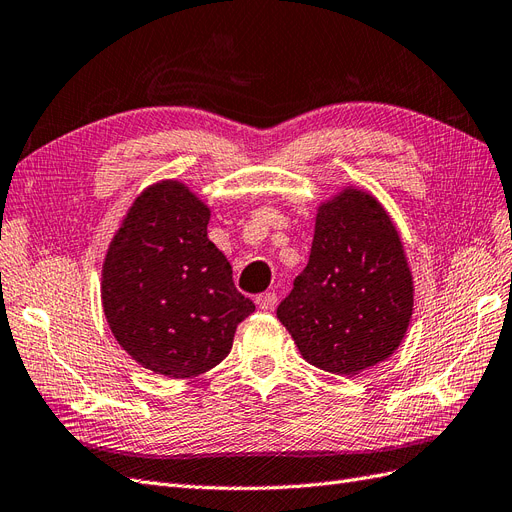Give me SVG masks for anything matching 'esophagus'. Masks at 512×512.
Segmentation results:
<instances>
[{"instance_id":"esophagus-1","label":"esophagus","mask_w":512,"mask_h":512,"mask_svg":"<svg viewBox=\"0 0 512 512\" xmlns=\"http://www.w3.org/2000/svg\"><path fill=\"white\" fill-rule=\"evenodd\" d=\"M275 303H278V295L271 293V290H267V293H260V295L256 297V306H258L260 310H273Z\"/></svg>"}]
</instances>
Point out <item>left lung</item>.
I'll use <instances>...</instances> for the list:
<instances>
[{"label":"left lung","mask_w":512,"mask_h":512,"mask_svg":"<svg viewBox=\"0 0 512 512\" xmlns=\"http://www.w3.org/2000/svg\"><path fill=\"white\" fill-rule=\"evenodd\" d=\"M411 310V273L381 204L357 189L323 204L308 265L278 306L303 359L334 375L377 366L398 349Z\"/></svg>","instance_id":"left-lung-1"}]
</instances>
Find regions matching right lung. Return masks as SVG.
Here are the masks:
<instances>
[{"label":"right lung","mask_w":512,"mask_h":512,"mask_svg":"<svg viewBox=\"0 0 512 512\" xmlns=\"http://www.w3.org/2000/svg\"><path fill=\"white\" fill-rule=\"evenodd\" d=\"M209 209L174 181L148 187L109 245L103 308L135 362L187 379L217 366L237 325L256 306L232 282V267L206 237Z\"/></svg>","instance_id":"1"}]
</instances>
